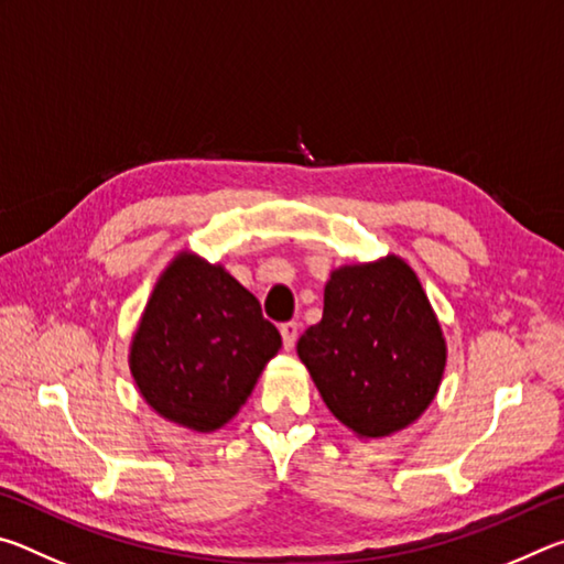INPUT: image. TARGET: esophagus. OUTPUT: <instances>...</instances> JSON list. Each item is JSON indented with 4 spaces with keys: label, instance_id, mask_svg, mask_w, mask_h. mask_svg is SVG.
Masks as SVG:
<instances>
[{
    "label": "esophagus",
    "instance_id": "1",
    "mask_svg": "<svg viewBox=\"0 0 564 564\" xmlns=\"http://www.w3.org/2000/svg\"><path fill=\"white\" fill-rule=\"evenodd\" d=\"M281 336H283V348L285 350H293L295 340H299V323H281Z\"/></svg>",
    "mask_w": 564,
    "mask_h": 564
}]
</instances>
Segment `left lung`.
<instances>
[{"label":"left lung","mask_w":564,"mask_h":564,"mask_svg":"<svg viewBox=\"0 0 564 564\" xmlns=\"http://www.w3.org/2000/svg\"><path fill=\"white\" fill-rule=\"evenodd\" d=\"M299 356L340 423L383 437L431 405L445 340L415 273L390 256L333 271L323 318L301 336Z\"/></svg>","instance_id":"obj_1"}]
</instances>
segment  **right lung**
<instances>
[{"mask_svg": "<svg viewBox=\"0 0 564 564\" xmlns=\"http://www.w3.org/2000/svg\"><path fill=\"white\" fill-rule=\"evenodd\" d=\"M281 333L221 265L181 256L161 275L131 346L147 403L191 431H216L246 403Z\"/></svg>", "mask_w": 564, "mask_h": 564, "instance_id": "obj_1", "label": "right lung"}]
</instances>
